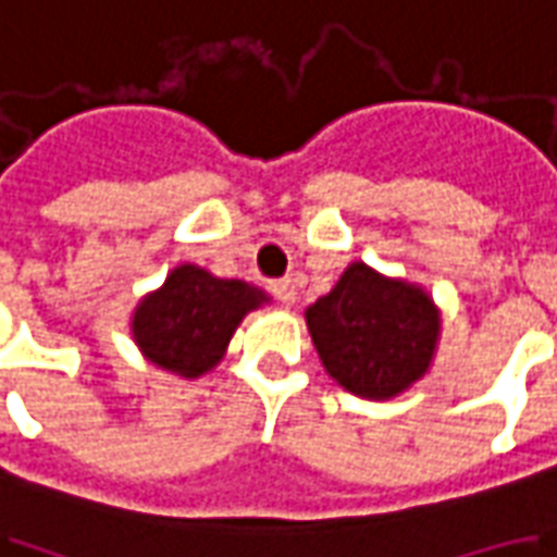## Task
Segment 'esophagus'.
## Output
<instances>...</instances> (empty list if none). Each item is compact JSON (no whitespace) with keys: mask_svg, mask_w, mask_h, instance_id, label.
I'll return each instance as SVG.
<instances>
[{"mask_svg":"<svg viewBox=\"0 0 557 557\" xmlns=\"http://www.w3.org/2000/svg\"><path fill=\"white\" fill-rule=\"evenodd\" d=\"M296 278H282V282H273L270 284V290H273V296L278 299V302H284V306H294L296 302Z\"/></svg>","mask_w":557,"mask_h":557,"instance_id":"esophagus-1","label":"esophagus"}]
</instances>
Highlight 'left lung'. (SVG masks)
Segmentation results:
<instances>
[{"instance_id": "left-lung-1", "label": "left lung", "mask_w": 557, "mask_h": 557, "mask_svg": "<svg viewBox=\"0 0 557 557\" xmlns=\"http://www.w3.org/2000/svg\"><path fill=\"white\" fill-rule=\"evenodd\" d=\"M326 373L350 395L392 400L430 371L442 335L433 296L407 278L352 261L338 284L306 308Z\"/></svg>"}]
</instances>
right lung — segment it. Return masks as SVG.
Returning a JSON list of instances; mask_svg holds the SVG:
<instances>
[{"label": "right lung", "mask_w": 557, "mask_h": 557, "mask_svg": "<svg viewBox=\"0 0 557 557\" xmlns=\"http://www.w3.org/2000/svg\"><path fill=\"white\" fill-rule=\"evenodd\" d=\"M267 302L270 296L255 284L181 263L157 290L141 296L129 332L150 364L198 380L225 359L243 318Z\"/></svg>", "instance_id": "1"}]
</instances>
